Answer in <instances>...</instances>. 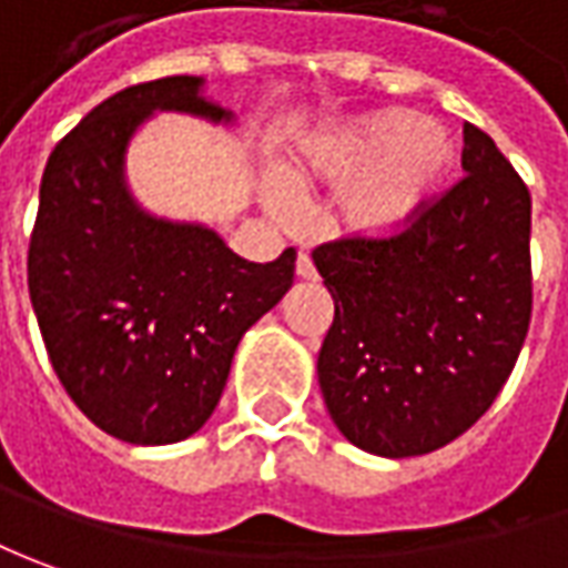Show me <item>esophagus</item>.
<instances>
[{
    "label": "esophagus",
    "instance_id": "1",
    "mask_svg": "<svg viewBox=\"0 0 568 568\" xmlns=\"http://www.w3.org/2000/svg\"><path fill=\"white\" fill-rule=\"evenodd\" d=\"M295 273H298L301 280H316V267L314 261H311V254H298V261H295Z\"/></svg>",
    "mask_w": 568,
    "mask_h": 568
}]
</instances>
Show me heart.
<instances>
[{"label": "heart", "mask_w": 568, "mask_h": 568, "mask_svg": "<svg viewBox=\"0 0 568 568\" xmlns=\"http://www.w3.org/2000/svg\"><path fill=\"white\" fill-rule=\"evenodd\" d=\"M454 164L450 139L410 114L379 111L333 126L304 152L292 171L301 192H345L338 217L354 233L388 235L404 230L442 186ZM270 207L280 217L295 214V199L276 192Z\"/></svg>", "instance_id": "1"}]
</instances>
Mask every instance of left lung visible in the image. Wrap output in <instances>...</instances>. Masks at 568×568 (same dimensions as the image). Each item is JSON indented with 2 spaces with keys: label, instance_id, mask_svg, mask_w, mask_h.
<instances>
[{
  "label": "left lung",
  "instance_id": "obj_1",
  "mask_svg": "<svg viewBox=\"0 0 568 568\" xmlns=\"http://www.w3.org/2000/svg\"><path fill=\"white\" fill-rule=\"evenodd\" d=\"M463 171L404 230L314 248L335 301L316 357L323 400L351 445L379 457L460 438L495 404L528 335V186L473 123Z\"/></svg>",
  "mask_w": 568,
  "mask_h": 568
}]
</instances>
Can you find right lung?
<instances>
[{
  "mask_svg": "<svg viewBox=\"0 0 568 568\" xmlns=\"http://www.w3.org/2000/svg\"><path fill=\"white\" fill-rule=\"evenodd\" d=\"M199 77L114 92L58 142L40 183L27 285L52 369L71 400L130 445H173L214 414L245 329L283 298L295 248L270 264L204 226L142 214L123 152L154 108L230 118Z\"/></svg>",
  "mask_w": 568,
  "mask_h": 568,
  "instance_id": "obj_1",
  "label": "right lung"
}]
</instances>
